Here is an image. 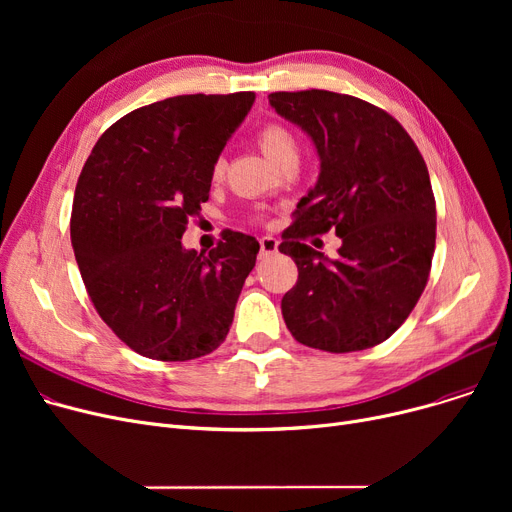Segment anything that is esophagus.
<instances>
[{
  "label": "esophagus",
  "instance_id": "obj_1",
  "mask_svg": "<svg viewBox=\"0 0 512 512\" xmlns=\"http://www.w3.org/2000/svg\"><path fill=\"white\" fill-rule=\"evenodd\" d=\"M259 247H261L259 249V259H265V257L278 253V240L274 236H263L259 240Z\"/></svg>",
  "mask_w": 512,
  "mask_h": 512
}]
</instances>
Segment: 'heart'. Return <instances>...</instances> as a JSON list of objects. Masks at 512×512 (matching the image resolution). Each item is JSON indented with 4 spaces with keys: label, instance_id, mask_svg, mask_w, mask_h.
I'll return each instance as SVG.
<instances>
[{
    "label": "heart",
    "instance_id": "1",
    "mask_svg": "<svg viewBox=\"0 0 512 512\" xmlns=\"http://www.w3.org/2000/svg\"><path fill=\"white\" fill-rule=\"evenodd\" d=\"M257 143L263 155L270 159L274 166L288 155H297V139H294V134L282 124L263 126L257 134ZM224 170H226V161L222 157L215 159V164L211 168L213 180H220L224 176Z\"/></svg>",
    "mask_w": 512,
    "mask_h": 512
}]
</instances>
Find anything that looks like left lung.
<instances>
[{"label":"left lung","instance_id":"left-lung-1","mask_svg":"<svg viewBox=\"0 0 512 512\" xmlns=\"http://www.w3.org/2000/svg\"><path fill=\"white\" fill-rule=\"evenodd\" d=\"M270 105L319 157L317 182L278 247L299 267L282 299L286 328L319 351L371 348L409 317L432 267L436 201L425 161L405 128L357 97L311 89L272 93ZM328 229L343 240L334 260L302 242Z\"/></svg>","mask_w":512,"mask_h":512}]
</instances>
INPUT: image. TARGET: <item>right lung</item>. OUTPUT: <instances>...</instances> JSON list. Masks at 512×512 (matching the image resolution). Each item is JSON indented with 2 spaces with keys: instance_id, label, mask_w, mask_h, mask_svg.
<instances>
[{
  "instance_id": "right-lung-1",
  "label": "right lung",
  "mask_w": 512,
  "mask_h": 512,
  "mask_svg": "<svg viewBox=\"0 0 512 512\" xmlns=\"http://www.w3.org/2000/svg\"><path fill=\"white\" fill-rule=\"evenodd\" d=\"M253 101L197 93L139 107L101 134L80 172L70 220L80 276L101 319L143 357L209 355L232 326L259 242L228 230L205 255L182 234Z\"/></svg>"
}]
</instances>
